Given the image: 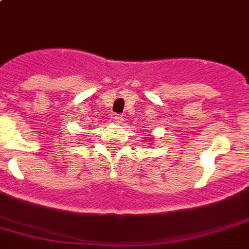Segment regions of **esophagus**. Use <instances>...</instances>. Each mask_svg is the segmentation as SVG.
<instances>
[{
  "mask_svg": "<svg viewBox=\"0 0 249 249\" xmlns=\"http://www.w3.org/2000/svg\"><path fill=\"white\" fill-rule=\"evenodd\" d=\"M113 120H115V123H117V124H121V123L124 121V117H123V115H115V116H113Z\"/></svg>",
  "mask_w": 249,
  "mask_h": 249,
  "instance_id": "esophagus-1",
  "label": "esophagus"
}]
</instances>
